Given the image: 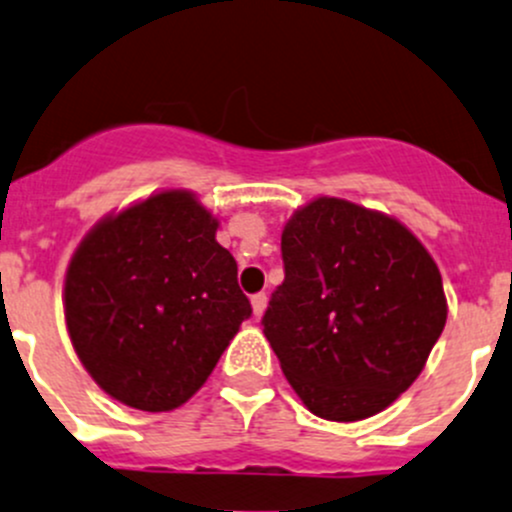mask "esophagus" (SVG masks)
<instances>
[{
    "label": "esophagus",
    "instance_id": "1",
    "mask_svg": "<svg viewBox=\"0 0 512 512\" xmlns=\"http://www.w3.org/2000/svg\"><path fill=\"white\" fill-rule=\"evenodd\" d=\"M250 301H252V314H255V319H262V314H265L267 309V294H255Z\"/></svg>",
    "mask_w": 512,
    "mask_h": 512
}]
</instances>
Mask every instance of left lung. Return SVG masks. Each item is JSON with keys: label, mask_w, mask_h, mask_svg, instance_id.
<instances>
[{"label": "left lung", "mask_w": 512, "mask_h": 512, "mask_svg": "<svg viewBox=\"0 0 512 512\" xmlns=\"http://www.w3.org/2000/svg\"><path fill=\"white\" fill-rule=\"evenodd\" d=\"M282 257L262 331L292 390L328 422L387 410L444 331L434 257L397 218L333 196L292 213Z\"/></svg>", "instance_id": "left-lung-1"}]
</instances>
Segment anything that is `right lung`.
<instances>
[{
    "instance_id": "right-lung-1",
    "label": "right lung",
    "mask_w": 512,
    "mask_h": 512,
    "mask_svg": "<svg viewBox=\"0 0 512 512\" xmlns=\"http://www.w3.org/2000/svg\"><path fill=\"white\" fill-rule=\"evenodd\" d=\"M218 225L193 191L161 188L107 213L75 247L66 328L112 400L142 412L181 407L252 314Z\"/></svg>"
}]
</instances>
